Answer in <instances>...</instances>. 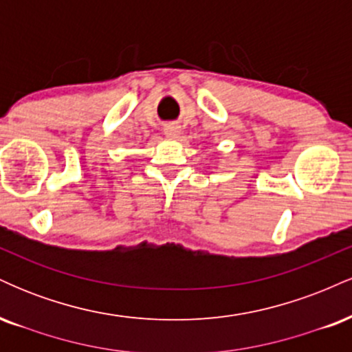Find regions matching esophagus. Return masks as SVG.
<instances>
[{
  "mask_svg": "<svg viewBox=\"0 0 352 352\" xmlns=\"http://www.w3.org/2000/svg\"><path fill=\"white\" fill-rule=\"evenodd\" d=\"M164 132H165V135L170 137V139H175V137L180 134V127L175 124H168V125H165Z\"/></svg>",
  "mask_w": 352,
  "mask_h": 352,
  "instance_id": "34e87169",
  "label": "esophagus"
}]
</instances>
